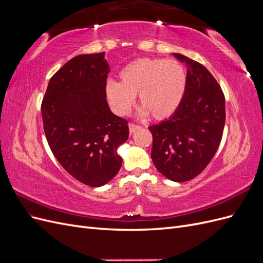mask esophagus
<instances>
[{
    "label": "esophagus",
    "mask_w": 263,
    "mask_h": 263,
    "mask_svg": "<svg viewBox=\"0 0 263 263\" xmlns=\"http://www.w3.org/2000/svg\"><path fill=\"white\" fill-rule=\"evenodd\" d=\"M128 127H129V132H130V134L135 133V132L138 130V129L140 128V126H138V125H136V124H133V123H130V124L128 125Z\"/></svg>",
    "instance_id": "esophagus-1"
}]
</instances>
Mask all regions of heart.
Returning a JSON list of instances; mask_svg holds the SVG:
<instances>
[{"instance_id":"heart-1","label":"heart","mask_w":263,"mask_h":263,"mask_svg":"<svg viewBox=\"0 0 263 263\" xmlns=\"http://www.w3.org/2000/svg\"><path fill=\"white\" fill-rule=\"evenodd\" d=\"M119 83L108 81L105 92L110 106L126 115L138 95L140 115L164 121L177 112L185 95L186 71L176 59L138 58L118 73Z\"/></svg>"}]
</instances>
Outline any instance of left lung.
Returning <instances> with one entry per match:
<instances>
[{"label": "left lung", "instance_id": "obj_1", "mask_svg": "<svg viewBox=\"0 0 263 263\" xmlns=\"http://www.w3.org/2000/svg\"><path fill=\"white\" fill-rule=\"evenodd\" d=\"M173 55L187 68L186 91L176 113L149 127L151 159L165 178L185 182L198 176L216 154L226 119L225 97L203 65L180 53Z\"/></svg>", "mask_w": 263, "mask_h": 263}]
</instances>
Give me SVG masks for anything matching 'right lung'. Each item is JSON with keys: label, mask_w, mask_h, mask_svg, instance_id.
I'll list each match as a JSON object with an SVG mask.
<instances>
[{"label": "right lung", "mask_w": 263, "mask_h": 263, "mask_svg": "<svg viewBox=\"0 0 263 263\" xmlns=\"http://www.w3.org/2000/svg\"><path fill=\"white\" fill-rule=\"evenodd\" d=\"M104 52L80 54L55 72L47 86L42 116L53 156L70 176L99 187L122 166L118 147L128 139L126 119L106 101L109 66Z\"/></svg>", "instance_id": "right-lung-1"}]
</instances>
